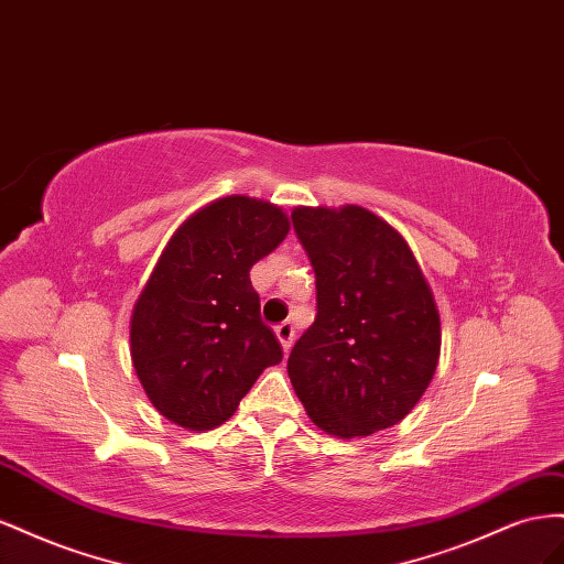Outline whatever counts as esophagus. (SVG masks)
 Here are the masks:
<instances>
[{"label": "esophagus", "mask_w": 564, "mask_h": 564, "mask_svg": "<svg viewBox=\"0 0 564 564\" xmlns=\"http://www.w3.org/2000/svg\"><path fill=\"white\" fill-rule=\"evenodd\" d=\"M273 333H276V337H279V343H281L283 351H288V349L293 347L295 330H293V326H291V324H279L276 328H273Z\"/></svg>", "instance_id": "34e87169"}]
</instances>
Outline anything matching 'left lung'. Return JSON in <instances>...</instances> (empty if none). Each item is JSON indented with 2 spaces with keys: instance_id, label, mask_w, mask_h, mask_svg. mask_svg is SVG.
I'll return each mask as SVG.
<instances>
[{
  "instance_id": "8db88e82",
  "label": "left lung",
  "mask_w": 564,
  "mask_h": 564,
  "mask_svg": "<svg viewBox=\"0 0 564 564\" xmlns=\"http://www.w3.org/2000/svg\"><path fill=\"white\" fill-rule=\"evenodd\" d=\"M316 273V318L288 357L312 421L335 437L397 425L440 361V312L409 243L359 205L295 207Z\"/></svg>"
}]
</instances>
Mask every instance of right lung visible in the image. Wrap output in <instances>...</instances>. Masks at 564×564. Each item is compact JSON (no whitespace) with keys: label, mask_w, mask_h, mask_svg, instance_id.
<instances>
[{"label":"right lung","mask_w":564,"mask_h":564,"mask_svg":"<svg viewBox=\"0 0 564 564\" xmlns=\"http://www.w3.org/2000/svg\"><path fill=\"white\" fill-rule=\"evenodd\" d=\"M288 229L281 207L229 196L191 215L170 238L130 324L134 371L167 421L188 430L221 425L264 368L281 364L250 269Z\"/></svg>","instance_id":"right-lung-1"}]
</instances>
